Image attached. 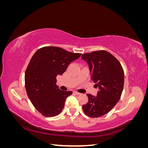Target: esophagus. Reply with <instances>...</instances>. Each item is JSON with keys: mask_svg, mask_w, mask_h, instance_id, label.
<instances>
[{"mask_svg": "<svg viewBox=\"0 0 148 148\" xmlns=\"http://www.w3.org/2000/svg\"><path fill=\"white\" fill-rule=\"evenodd\" d=\"M73 92H74L75 95H81V93H79V92H77V91H74Z\"/></svg>", "mask_w": 148, "mask_h": 148, "instance_id": "obj_1", "label": "esophagus"}]
</instances>
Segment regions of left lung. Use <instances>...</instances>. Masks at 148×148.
<instances>
[{"label":"left lung","instance_id":"left-lung-1","mask_svg":"<svg viewBox=\"0 0 148 148\" xmlns=\"http://www.w3.org/2000/svg\"><path fill=\"white\" fill-rule=\"evenodd\" d=\"M92 81L99 90L96 96L88 94V102L82 106L90 117H99L110 112L120 100L124 85V72L116 58L106 51L84 53Z\"/></svg>","mask_w":148,"mask_h":148}]
</instances>
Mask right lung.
Wrapping results in <instances>:
<instances>
[{
    "instance_id": "add662e5",
    "label": "right lung",
    "mask_w": 148,
    "mask_h": 148,
    "mask_svg": "<svg viewBox=\"0 0 148 148\" xmlns=\"http://www.w3.org/2000/svg\"><path fill=\"white\" fill-rule=\"evenodd\" d=\"M81 55L52 46L42 47L34 53L25 71V88L31 103L44 116L54 117L63 110L72 91L60 90L56 77Z\"/></svg>"
}]
</instances>
